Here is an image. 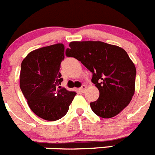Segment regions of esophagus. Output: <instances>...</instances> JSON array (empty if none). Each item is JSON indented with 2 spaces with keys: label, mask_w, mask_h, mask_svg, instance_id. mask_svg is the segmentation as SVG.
I'll return each instance as SVG.
<instances>
[{
  "label": "esophagus",
  "mask_w": 155,
  "mask_h": 155,
  "mask_svg": "<svg viewBox=\"0 0 155 155\" xmlns=\"http://www.w3.org/2000/svg\"><path fill=\"white\" fill-rule=\"evenodd\" d=\"M86 89H87V86H86V85H82L81 87H80L79 89H78V90H79V91L81 92V93H84V92H85Z\"/></svg>",
  "instance_id": "esophagus-1"
}]
</instances>
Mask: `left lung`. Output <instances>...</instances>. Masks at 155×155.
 Segmentation results:
<instances>
[{"instance_id":"obj_1","label":"left lung","mask_w":155,"mask_h":155,"mask_svg":"<svg viewBox=\"0 0 155 155\" xmlns=\"http://www.w3.org/2000/svg\"><path fill=\"white\" fill-rule=\"evenodd\" d=\"M66 50L93 73L92 82L99 97L90 102L96 115L111 118L124 109L135 93L136 70L127 53L120 47L102 41H73Z\"/></svg>"}]
</instances>
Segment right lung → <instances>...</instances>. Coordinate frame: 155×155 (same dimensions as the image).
Listing matches in <instances>:
<instances>
[{"label":"right lung","mask_w":155,"mask_h":155,"mask_svg":"<svg viewBox=\"0 0 155 155\" xmlns=\"http://www.w3.org/2000/svg\"><path fill=\"white\" fill-rule=\"evenodd\" d=\"M62 44L33 50L21 64L20 89L36 115L54 121L66 114L76 93L62 88L59 69L65 58Z\"/></svg>","instance_id":"1"}]
</instances>
